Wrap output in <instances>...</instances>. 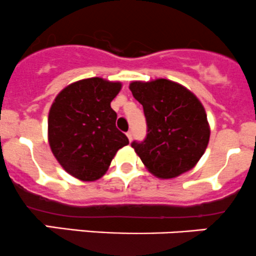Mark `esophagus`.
<instances>
[{
	"instance_id": "esophagus-1",
	"label": "esophagus",
	"mask_w": 256,
	"mask_h": 256,
	"mask_svg": "<svg viewBox=\"0 0 256 256\" xmlns=\"http://www.w3.org/2000/svg\"><path fill=\"white\" fill-rule=\"evenodd\" d=\"M127 136H128L129 142H132V139H133V134H132V132H127Z\"/></svg>"
}]
</instances>
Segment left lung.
<instances>
[{"mask_svg": "<svg viewBox=\"0 0 256 256\" xmlns=\"http://www.w3.org/2000/svg\"><path fill=\"white\" fill-rule=\"evenodd\" d=\"M129 89L146 118V138L132 142L145 167L164 180L193 168L210 139L208 117L199 98L168 79L133 82Z\"/></svg>", "mask_w": 256, "mask_h": 256, "instance_id": "left-lung-1", "label": "left lung"}]
</instances>
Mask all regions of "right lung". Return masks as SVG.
I'll return each mask as SVG.
<instances>
[{"instance_id": "add662e5", "label": "right lung", "mask_w": 256, "mask_h": 256, "mask_svg": "<svg viewBox=\"0 0 256 256\" xmlns=\"http://www.w3.org/2000/svg\"><path fill=\"white\" fill-rule=\"evenodd\" d=\"M120 82L88 78L60 92L48 112V144L66 172L84 182L105 174L120 148L129 144L116 127L111 101Z\"/></svg>"}]
</instances>
